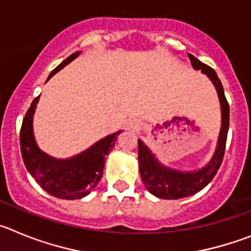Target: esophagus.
<instances>
[{
    "label": "esophagus",
    "mask_w": 251,
    "mask_h": 251,
    "mask_svg": "<svg viewBox=\"0 0 251 251\" xmlns=\"http://www.w3.org/2000/svg\"><path fill=\"white\" fill-rule=\"evenodd\" d=\"M127 127L129 130H139L141 129V122L137 121V119H133V121H129Z\"/></svg>",
    "instance_id": "1"
}]
</instances>
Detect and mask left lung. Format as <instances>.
I'll use <instances>...</instances> for the list:
<instances>
[{
  "label": "left lung",
  "mask_w": 251,
  "mask_h": 251,
  "mask_svg": "<svg viewBox=\"0 0 251 251\" xmlns=\"http://www.w3.org/2000/svg\"><path fill=\"white\" fill-rule=\"evenodd\" d=\"M188 57L191 60L194 69L201 70L203 74L207 75L208 79L214 83L216 88L221 105V129L211 161L201 170L192 171V172H182L162 166L152 151L141 139H138V165L142 181L151 194L165 200H178L182 197L192 196L211 182L223 163L226 138L229 132L230 108L225 98L220 79L214 69L201 63L194 55L188 54Z\"/></svg>",
  "instance_id": "obj_1"
}]
</instances>
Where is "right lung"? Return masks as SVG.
I'll list each match as a JSON object with an SVG mask.
<instances>
[{
  "mask_svg": "<svg viewBox=\"0 0 251 251\" xmlns=\"http://www.w3.org/2000/svg\"><path fill=\"white\" fill-rule=\"evenodd\" d=\"M79 54L80 51L66 57L63 63L50 73L48 80ZM39 98L40 95L31 103L25 118L22 121L20 146L24 163L31 176L51 196L63 200H77L85 197L100 181L105 165V156L113 150L119 133L123 130L106 136L72 158L57 159L50 157L37 147L32 130V117Z\"/></svg>",
  "mask_w": 251,
  "mask_h": 251,
  "instance_id": "right-lung-1",
  "label": "right lung"
}]
</instances>
